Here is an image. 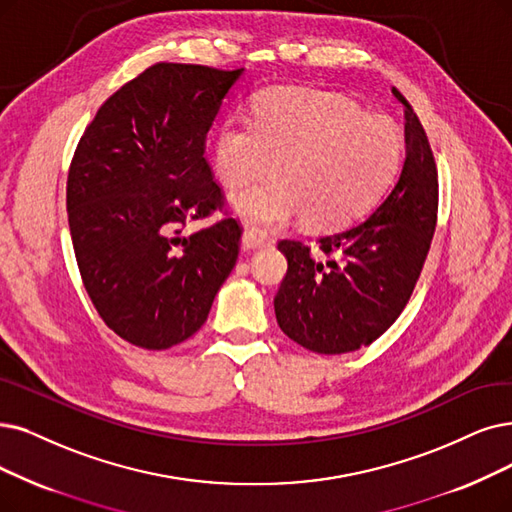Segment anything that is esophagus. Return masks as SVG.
<instances>
[{"label": "esophagus", "instance_id": "34e87169", "mask_svg": "<svg viewBox=\"0 0 512 512\" xmlns=\"http://www.w3.org/2000/svg\"><path fill=\"white\" fill-rule=\"evenodd\" d=\"M273 243V237L269 233H264L260 229H248L241 237L243 250H256V248H267V245Z\"/></svg>", "mask_w": 512, "mask_h": 512}]
</instances>
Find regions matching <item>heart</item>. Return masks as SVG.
<instances>
[{
  "instance_id": "obj_1",
  "label": "heart",
  "mask_w": 512,
  "mask_h": 512,
  "mask_svg": "<svg viewBox=\"0 0 512 512\" xmlns=\"http://www.w3.org/2000/svg\"><path fill=\"white\" fill-rule=\"evenodd\" d=\"M403 134L391 117L361 113L338 94L275 88L250 117H229L212 145L214 170L237 189L271 170L275 178L231 197V210L256 227L304 216L317 231L361 218L391 185L403 159Z\"/></svg>"
}]
</instances>
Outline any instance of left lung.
I'll return each mask as SVG.
<instances>
[{
  "label": "left lung",
  "mask_w": 512,
  "mask_h": 512,
  "mask_svg": "<svg viewBox=\"0 0 512 512\" xmlns=\"http://www.w3.org/2000/svg\"><path fill=\"white\" fill-rule=\"evenodd\" d=\"M405 107V161L393 189L370 216L317 239L327 260L296 239L279 241L288 273L275 296L283 334L319 355H342L380 338L401 315L431 248L439 182L431 145Z\"/></svg>",
  "instance_id": "8db88e82"
}]
</instances>
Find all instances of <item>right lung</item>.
Instances as JSON below:
<instances>
[{
    "instance_id": "1",
    "label": "right lung",
    "mask_w": 512,
    "mask_h": 512,
    "mask_svg": "<svg viewBox=\"0 0 512 512\" xmlns=\"http://www.w3.org/2000/svg\"><path fill=\"white\" fill-rule=\"evenodd\" d=\"M243 71L153 65L98 109L73 155L67 212L81 279L102 321L140 349L191 338L237 262L235 218L182 229L222 206L203 145Z\"/></svg>"
}]
</instances>
